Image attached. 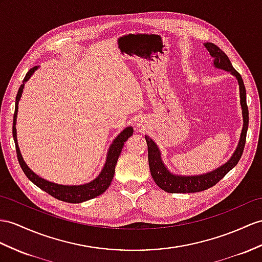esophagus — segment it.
Instances as JSON below:
<instances>
[{"instance_id": "esophagus-1", "label": "esophagus", "mask_w": 262, "mask_h": 262, "mask_svg": "<svg viewBox=\"0 0 262 262\" xmlns=\"http://www.w3.org/2000/svg\"><path fill=\"white\" fill-rule=\"evenodd\" d=\"M139 125H140V124H139Z\"/></svg>"}]
</instances>
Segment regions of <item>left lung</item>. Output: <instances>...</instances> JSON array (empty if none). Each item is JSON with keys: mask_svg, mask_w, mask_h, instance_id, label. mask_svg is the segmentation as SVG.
Returning <instances> with one entry per match:
<instances>
[{"mask_svg": "<svg viewBox=\"0 0 262 262\" xmlns=\"http://www.w3.org/2000/svg\"><path fill=\"white\" fill-rule=\"evenodd\" d=\"M205 47L212 57L213 67L220 70H225L227 72H230L233 76H235V79L238 80L240 92V105L242 110L244 125H242L238 145L237 148H235L231 158L229 159L226 163L220 165L219 168L207 172V173L198 176H182L172 173V172L167 168V165L163 163L161 151L158 148L157 143L153 141L150 137L145 136V141L146 144H148V158L151 176L153 178V180L157 183V186L164 190L165 192L169 193L199 192V191H203L213 187L214 184L218 183L229 171L237 165L245 149L246 136L249 124V112L247 106V95L244 81H242L241 75L235 71L234 68L232 67L227 54L223 52L220 48L210 42L205 43Z\"/></svg>", "mask_w": 262, "mask_h": 262, "instance_id": "1", "label": "left lung"}]
</instances>
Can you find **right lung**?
<instances>
[{
  "label": "right lung",
  "mask_w": 262,
  "mask_h": 262,
  "mask_svg": "<svg viewBox=\"0 0 262 262\" xmlns=\"http://www.w3.org/2000/svg\"><path fill=\"white\" fill-rule=\"evenodd\" d=\"M39 68H40L39 66L32 68L27 73V75H25V78L23 80V83L21 84V86L18 88V91L15 98V111H14V118H13V129H12V131H13V139H14V143L16 148L18 163H20L23 172L25 173V176L29 178L30 181L33 182L36 187H39L43 191H46L47 193L56 198V199L64 202H70V203H81L83 201L93 199V198L103 193L111 184V181L114 176V171H116L118 159L120 157V153L122 151L124 142L133 135V127L126 126L125 129L121 131L116 137V139L113 140L112 144L109 146V150H107L105 163L103 165V168H102L99 176L92 181L88 182L85 184L66 186V184H57V183L43 179V178H41L40 176L34 173V172L28 167V164L23 160L20 148H18V144H17L16 126H15L16 118H17L18 101H20L22 97L24 85Z\"/></svg>",
  "instance_id": "obj_1"
}]
</instances>
